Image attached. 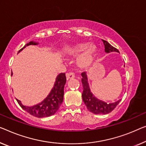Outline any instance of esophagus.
Instances as JSON below:
<instances>
[{
	"instance_id": "obj_1",
	"label": "esophagus",
	"mask_w": 146,
	"mask_h": 146,
	"mask_svg": "<svg viewBox=\"0 0 146 146\" xmlns=\"http://www.w3.org/2000/svg\"><path fill=\"white\" fill-rule=\"evenodd\" d=\"M66 77H67V79H72L73 78H75V73H73V72H70L69 73H67L66 74Z\"/></svg>"
}]
</instances>
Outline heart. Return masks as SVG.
Here are the masks:
<instances>
[{
    "instance_id": "1",
    "label": "heart",
    "mask_w": 146,
    "mask_h": 146,
    "mask_svg": "<svg viewBox=\"0 0 146 146\" xmlns=\"http://www.w3.org/2000/svg\"><path fill=\"white\" fill-rule=\"evenodd\" d=\"M80 53L77 58V63L81 68H87L90 67L94 62L96 54L97 52V47L94 44H89L86 43H79V44L67 46L63 49L62 54L66 56L77 55Z\"/></svg>"
}]
</instances>
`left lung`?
<instances>
[{"mask_svg": "<svg viewBox=\"0 0 146 146\" xmlns=\"http://www.w3.org/2000/svg\"><path fill=\"white\" fill-rule=\"evenodd\" d=\"M105 46V52L106 53H110L112 52H119L118 50L112 46L110 43L106 40H102ZM82 76V84L83 86V92L82 94V100L85 104L87 109L90 112L94 114H108L111 112L116 106L118 105L121 100H119L118 101L113 102V103L108 104L105 102H103L100 100L98 99L95 97L94 94L91 92L90 86H89L88 77L86 72L81 73Z\"/></svg>", "mask_w": 146, "mask_h": 146, "instance_id": "obj_1", "label": "left lung"}]
</instances>
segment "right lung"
<instances>
[{
    "mask_svg": "<svg viewBox=\"0 0 146 146\" xmlns=\"http://www.w3.org/2000/svg\"><path fill=\"white\" fill-rule=\"evenodd\" d=\"M38 44V42L31 41L25 44L21 50H19L18 53L27 46L37 45ZM11 75H12V72ZM66 82V77L65 73H62L59 74L56 77L53 88H52L49 94L42 102L35 106H30V107L25 106H23L21 102L17 99H16V100L23 110H24L31 115L38 117V118L50 117L56 113L58 109L60 108L61 104H62L64 94V89Z\"/></svg>",
    "mask_w": 146,
    "mask_h": 146,
    "instance_id": "obj_1",
    "label": "right lung"
}]
</instances>
